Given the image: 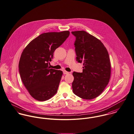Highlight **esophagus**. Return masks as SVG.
I'll list each match as a JSON object with an SVG mask.
<instances>
[{
  "label": "esophagus",
  "mask_w": 134,
  "mask_h": 134,
  "mask_svg": "<svg viewBox=\"0 0 134 134\" xmlns=\"http://www.w3.org/2000/svg\"><path fill=\"white\" fill-rule=\"evenodd\" d=\"M69 72H67V71H63V74H69Z\"/></svg>",
  "instance_id": "1"
}]
</instances>
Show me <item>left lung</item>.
<instances>
[{
    "label": "left lung",
    "instance_id": "8db88e82",
    "mask_svg": "<svg viewBox=\"0 0 134 134\" xmlns=\"http://www.w3.org/2000/svg\"><path fill=\"white\" fill-rule=\"evenodd\" d=\"M76 60L83 64L82 73L73 72V93L86 100L94 99L104 91L110 81L111 66L108 52L102 42L85 31L72 32Z\"/></svg>",
    "mask_w": 134,
    "mask_h": 134
}]
</instances>
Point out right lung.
Segmentation results:
<instances>
[{"instance_id":"add662e5","label":"right lung","mask_w":134,"mask_h":134,"mask_svg":"<svg viewBox=\"0 0 134 134\" xmlns=\"http://www.w3.org/2000/svg\"><path fill=\"white\" fill-rule=\"evenodd\" d=\"M70 35L69 31L40 34L24 48L19 62V72L31 96L43 101L57 92L62 71L50 69L49 61L55 49Z\"/></svg>"}]
</instances>
